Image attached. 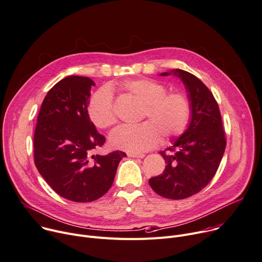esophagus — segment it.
<instances>
[{
  "label": "esophagus",
  "mask_w": 262,
  "mask_h": 262,
  "mask_svg": "<svg viewBox=\"0 0 262 262\" xmlns=\"http://www.w3.org/2000/svg\"><path fill=\"white\" fill-rule=\"evenodd\" d=\"M128 157L130 158H144V154H136V152H128L127 154Z\"/></svg>",
  "instance_id": "34e87169"
}]
</instances>
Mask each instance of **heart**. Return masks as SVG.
Instances as JSON below:
<instances>
[{
    "label": "heart",
    "mask_w": 262,
    "mask_h": 262,
    "mask_svg": "<svg viewBox=\"0 0 262 262\" xmlns=\"http://www.w3.org/2000/svg\"><path fill=\"white\" fill-rule=\"evenodd\" d=\"M122 88L145 105L142 119L147 121L115 128L110 135V143L114 148L136 154L145 151L158 143L160 135L163 140H168L186 129L191 115V104L185 94H167V88L152 79L128 80ZM88 111L96 126L106 128L115 124L117 117L111 89L104 86L95 93Z\"/></svg>",
    "instance_id": "heart-1"
}]
</instances>
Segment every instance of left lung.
<instances>
[{
    "instance_id": "obj_1",
    "label": "left lung",
    "mask_w": 262,
    "mask_h": 262,
    "mask_svg": "<svg viewBox=\"0 0 262 262\" xmlns=\"http://www.w3.org/2000/svg\"><path fill=\"white\" fill-rule=\"evenodd\" d=\"M160 75L181 79L191 115L187 129L171 140V146L160 151L166 164L163 173L148 182L159 195L182 200L200 192L216 173L226 149V135L219 104L196 76L181 69Z\"/></svg>"
}]
</instances>
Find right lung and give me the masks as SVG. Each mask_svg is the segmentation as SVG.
<instances>
[{
  "label": "right lung",
  "instance_id": "right-lung-1",
  "mask_svg": "<svg viewBox=\"0 0 262 262\" xmlns=\"http://www.w3.org/2000/svg\"><path fill=\"white\" fill-rule=\"evenodd\" d=\"M94 85L91 78L75 75L58 81L46 95L34 132L38 172L57 194L77 203L105 194L126 156L120 150L92 154L105 142L88 114Z\"/></svg>",
  "mask_w": 262,
  "mask_h": 262
}]
</instances>
